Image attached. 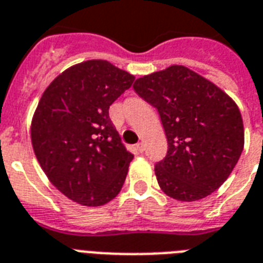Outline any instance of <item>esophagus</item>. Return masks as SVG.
I'll return each mask as SVG.
<instances>
[{"mask_svg":"<svg viewBox=\"0 0 263 263\" xmlns=\"http://www.w3.org/2000/svg\"><path fill=\"white\" fill-rule=\"evenodd\" d=\"M136 148H137L138 152H144V144H142V142H138L137 145H136Z\"/></svg>","mask_w":263,"mask_h":263,"instance_id":"esophagus-1","label":"esophagus"}]
</instances>
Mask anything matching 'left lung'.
<instances>
[{
  "label": "left lung",
  "mask_w": 263,
  "mask_h": 263,
  "mask_svg": "<svg viewBox=\"0 0 263 263\" xmlns=\"http://www.w3.org/2000/svg\"><path fill=\"white\" fill-rule=\"evenodd\" d=\"M134 90L159 112L167 155L155 166L160 189L180 201L217 191L244 148L237 104L217 85L184 66L136 79Z\"/></svg>",
  "instance_id": "1"
}]
</instances>
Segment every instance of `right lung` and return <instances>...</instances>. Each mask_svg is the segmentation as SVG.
<instances>
[{"label": "right lung", "instance_id": "add662e5", "mask_svg": "<svg viewBox=\"0 0 263 263\" xmlns=\"http://www.w3.org/2000/svg\"><path fill=\"white\" fill-rule=\"evenodd\" d=\"M133 82L134 75L107 60H87L63 71L41 96L32 149L52 185L78 204H107L123 186L133 155L108 109Z\"/></svg>", "mask_w": 263, "mask_h": 263}]
</instances>
